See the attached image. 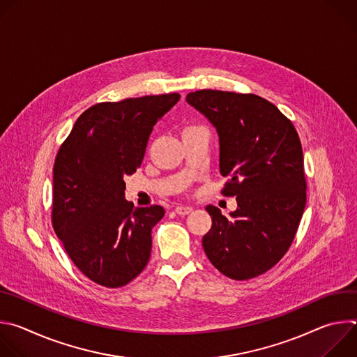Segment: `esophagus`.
Wrapping results in <instances>:
<instances>
[{"mask_svg":"<svg viewBox=\"0 0 357 357\" xmlns=\"http://www.w3.org/2000/svg\"><path fill=\"white\" fill-rule=\"evenodd\" d=\"M192 211H193V209L189 208V206H176V208H175V212H176L179 216H186V215H189Z\"/></svg>","mask_w":357,"mask_h":357,"instance_id":"obj_1","label":"esophagus"}]
</instances>
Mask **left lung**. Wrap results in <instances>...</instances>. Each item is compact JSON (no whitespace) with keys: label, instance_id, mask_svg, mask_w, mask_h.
<instances>
[{"label":"left lung","instance_id":"1","mask_svg":"<svg viewBox=\"0 0 357 357\" xmlns=\"http://www.w3.org/2000/svg\"><path fill=\"white\" fill-rule=\"evenodd\" d=\"M186 101L216 127L220 174L229 178L222 193L237 200L230 218L206 206L212 227L203 250L226 277L254 278L284 257L307 203L298 132L273 103L251 93L203 89Z\"/></svg>","mask_w":357,"mask_h":357}]
</instances>
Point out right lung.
<instances>
[{
    "label": "right lung",
    "mask_w": 357,
    "mask_h": 357,
    "mask_svg": "<svg viewBox=\"0 0 357 357\" xmlns=\"http://www.w3.org/2000/svg\"><path fill=\"white\" fill-rule=\"evenodd\" d=\"M179 93L105 101L76 120L54 165L52 226L75 266L93 282L119 288L151 256V230L162 206L134 208L127 175L142 162L149 134Z\"/></svg>",
    "instance_id": "obj_1"
}]
</instances>
